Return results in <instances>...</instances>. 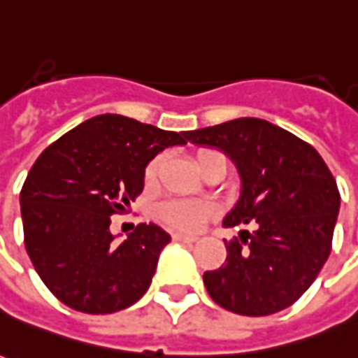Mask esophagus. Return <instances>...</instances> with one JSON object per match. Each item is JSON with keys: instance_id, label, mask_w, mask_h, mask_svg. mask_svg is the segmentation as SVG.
Instances as JSON below:
<instances>
[{"instance_id": "1", "label": "esophagus", "mask_w": 358, "mask_h": 358, "mask_svg": "<svg viewBox=\"0 0 358 358\" xmlns=\"http://www.w3.org/2000/svg\"><path fill=\"white\" fill-rule=\"evenodd\" d=\"M172 239L178 241V243H196L198 237H194V235H184V233H174Z\"/></svg>"}]
</instances>
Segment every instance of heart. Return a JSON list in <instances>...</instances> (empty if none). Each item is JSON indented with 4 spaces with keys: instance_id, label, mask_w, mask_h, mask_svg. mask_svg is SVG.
I'll return each instance as SVG.
<instances>
[{
    "instance_id": "obj_1",
    "label": "heart",
    "mask_w": 358,
    "mask_h": 358,
    "mask_svg": "<svg viewBox=\"0 0 358 358\" xmlns=\"http://www.w3.org/2000/svg\"><path fill=\"white\" fill-rule=\"evenodd\" d=\"M217 155L213 150H199L196 155V164H203L206 160ZM160 164H162V159L150 160V164L147 166V172H145V180L147 184H152L157 176H159ZM160 215L162 220L166 221L169 225L176 227V229L182 231H198L206 221L215 215V206L210 203V201H169L160 208Z\"/></svg>"
}]
</instances>
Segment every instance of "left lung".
Instances as JSON below:
<instances>
[{
	"label": "left lung",
	"instance_id": "8db88e82",
	"mask_svg": "<svg viewBox=\"0 0 358 358\" xmlns=\"http://www.w3.org/2000/svg\"><path fill=\"white\" fill-rule=\"evenodd\" d=\"M194 145L223 150L239 170L241 198L225 227L227 259L206 272L217 306L239 315L286 310L312 286L331 252L341 196L320 152L264 119L241 117L188 131Z\"/></svg>",
	"mask_w": 358,
	"mask_h": 358
}]
</instances>
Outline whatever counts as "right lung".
<instances>
[{"mask_svg": "<svg viewBox=\"0 0 358 358\" xmlns=\"http://www.w3.org/2000/svg\"><path fill=\"white\" fill-rule=\"evenodd\" d=\"M186 145L174 133L106 113L46 147L21 189L29 259L68 308L113 313L141 300L170 235L141 223L123 243L109 231L145 188V169L164 148Z\"/></svg>", "mask_w": 358, "mask_h": 358, "instance_id": "add662e5", "label": "right lung"}]
</instances>
